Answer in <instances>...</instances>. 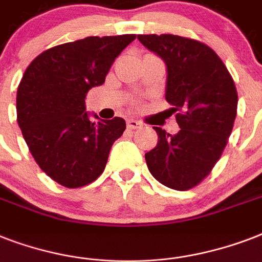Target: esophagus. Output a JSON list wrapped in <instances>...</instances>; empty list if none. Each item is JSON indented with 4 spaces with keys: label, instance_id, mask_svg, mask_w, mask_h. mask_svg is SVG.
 Wrapping results in <instances>:
<instances>
[{
    "label": "esophagus",
    "instance_id": "esophagus-1",
    "mask_svg": "<svg viewBox=\"0 0 262 262\" xmlns=\"http://www.w3.org/2000/svg\"><path fill=\"white\" fill-rule=\"evenodd\" d=\"M141 126H143V123L136 121V119H129L127 121V129H140Z\"/></svg>",
    "mask_w": 262,
    "mask_h": 262
}]
</instances>
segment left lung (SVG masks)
<instances>
[{
    "mask_svg": "<svg viewBox=\"0 0 262 262\" xmlns=\"http://www.w3.org/2000/svg\"><path fill=\"white\" fill-rule=\"evenodd\" d=\"M140 42L167 67L166 100L181 130L170 135L154 126L158 144L145 154L156 181L189 190L207 178L227 145L238 107L230 72L205 43L178 35H139Z\"/></svg>",
    "mask_w": 262,
    "mask_h": 262,
    "instance_id": "obj_1",
    "label": "left lung"
}]
</instances>
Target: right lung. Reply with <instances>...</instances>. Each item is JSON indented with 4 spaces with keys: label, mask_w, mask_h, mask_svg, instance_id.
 I'll return each mask as SVG.
<instances>
[{
    "label": "right lung",
    "mask_w": 262,
    "mask_h": 262,
    "mask_svg": "<svg viewBox=\"0 0 262 262\" xmlns=\"http://www.w3.org/2000/svg\"><path fill=\"white\" fill-rule=\"evenodd\" d=\"M135 34L88 36L39 54L18 84L16 110L31 155L42 171L69 189L85 186L104 171L125 119L91 121L85 98L102 85L114 59Z\"/></svg>",
    "instance_id": "1"
}]
</instances>
